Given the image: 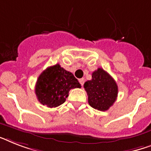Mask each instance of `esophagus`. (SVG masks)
<instances>
[{
  "label": "esophagus",
  "instance_id": "1",
  "mask_svg": "<svg viewBox=\"0 0 151 151\" xmlns=\"http://www.w3.org/2000/svg\"><path fill=\"white\" fill-rule=\"evenodd\" d=\"M79 82H80V84H81V86H83V85H84V78L79 79Z\"/></svg>",
  "mask_w": 151,
  "mask_h": 151
}]
</instances>
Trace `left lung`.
<instances>
[{
    "instance_id": "8db88e82",
    "label": "left lung",
    "mask_w": 151,
    "mask_h": 151,
    "mask_svg": "<svg viewBox=\"0 0 151 151\" xmlns=\"http://www.w3.org/2000/svg\"><path fill=\"white\" fill-rule=\"evenodd\" d=\"M88 95V103L99 111H106L113 105L118 95V86L115 80L102 68L92 73V79L84 83Z\"/></svg>"
}]
</instances>
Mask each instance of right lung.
I'll use <instances>...</instances> for the list:
<instances>
[{"label": "right lung", "instance_id": "right-lung-1", "mask_svg": "<svg viewBox=\"0 0 151 151\" xmlns=\"http://www.w3.org/2000/svg\"><path fill=\"white\" fill-rule=\"evenodd\" d=\"M81 88L78 79L60 64L46 68L38 78L35 95L40 103L55 108L64 103L70 89Z\"/></svg>", "mask_w": 151, "mask_h": 151}]
</instances>
